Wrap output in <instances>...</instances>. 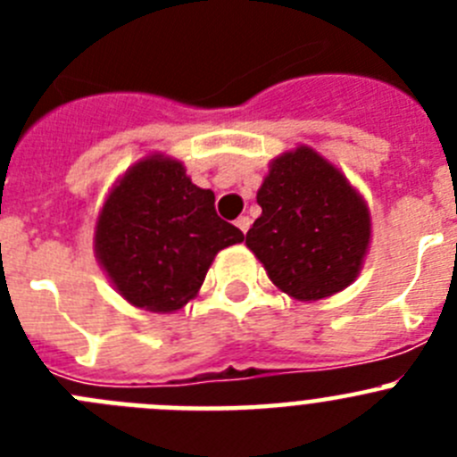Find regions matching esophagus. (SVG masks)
<instances>
[{
  "mask_svg": "<svg viewBox=\"0 0 457 457\" xmlns=\"http://www.w3.org/2000/svg\"><path fill=\"white\" fill-rule=\"evenodd\" d=\"M236 226H237V228H240L242 233H247L249 226H252V220H249V217H237Z\"/></svg>",
  "mask_w": 457,
  "mask_h": 457,
  "instance_id": "34e87169",
  "label": "esophagus"
}]
</instances>
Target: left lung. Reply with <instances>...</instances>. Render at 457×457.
Returning a JSON list of instances; mask_svg holds the SVG:
<instances>
[{"mask_svg":"<svg viewBox=\"0 0 457 457\" xmlns=\"http://www.w3.org/2000/svg\"><path fill=\"white\" fill-rule=\"evenodd\" d=\"M256 201L263 212L247 247L281 293L325 300L359 277L370 245L369 204L320 153L302 144L274 157Z\"/></svg>","mask_w":457,"mask_h":457,"instance_id":"left-lung-1","label":"left lung"}]
</instances>
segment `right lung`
<instances>
[{
    "instance_id": "1",
    "label": "right lung",
    "mask_w": 457,
    "mask_h": 457,
    "mask_svg": "<svg viewBox=\"0 0 457 457\" xmlns=\"http://www.w3.org/2000/svg\"><path fill=\"white\" fill-rule=\"evenodd\" d=\"M242 240L217 217L212 189L196 187L180 160L153 153L109 189L93 252L125 302L173 313L199 295L217 253Z\"/></svg>"
}]
</instances>
